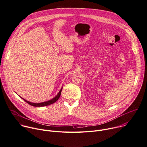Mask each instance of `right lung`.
I'll return each instance as SVG.
<instances>
[{"label":"right lung","instance_id":"obj_1","mask_svg":"<svg viewBox=\"0 0 147 147\" xmlns=\"http://www.w3.org/2000/svg\"><path fill=\"white\" fill-rule=\"evenodd\" d=\"M62 88H61V89L60 90V91L59 92V93H58V94L55 97H54L53 99L48 100V101H47V102H42V103H32V102H30L24 99H23L22 97H21V98L25 101L27 103H28L29 105L32 106H34V107H44V106H48V105H52L53 103H54L55 102H57L59 98L60 97V96L61 94V92H62Z\"/></svg>","mask_w":147,"mask_h":147}]
</instances>
